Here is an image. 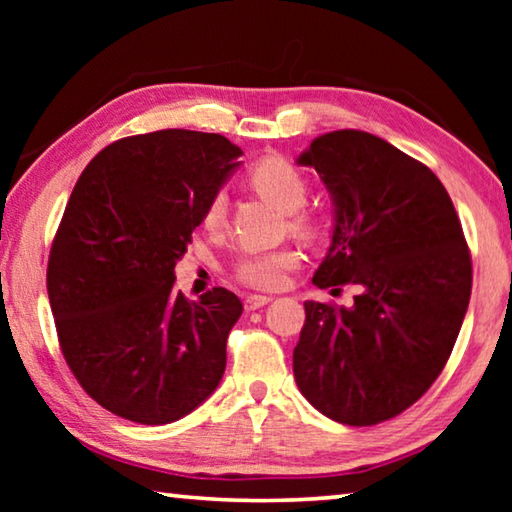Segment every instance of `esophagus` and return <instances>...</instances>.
<instances>
[{
	"label": "esophagus",
	"mask_w": 512,
	"mask_h": 512,
	"mask_svg": "<svg viewBox=\"0 0 512 512\" xmlns=\"http://www.w3.org/2000/svg\"><path fill=\"white\" fill-rule=\"evenodd\" d=\"M268 302H271V298H268V296H248L246 298V311L262 309L264 305H268Z\"/></svg>",
	"instance_id": "obj_1"
}]
</instances>
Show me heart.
Returning a JSON list of instances; mask_svg holds the SVG:
<instances>
[{
  "label": "heart",
  "mask_w": 512,
  "mask_h": 512,
  "mask_svg": "<svg viewBox=\"0 0 512 512\" xmlns=\"http://www.w3.org/2000/svg\"><path fill=\"white\" fill-rule=\"evenodd\" d=\"M248 183L255 192L275 205L284 214H296L307 203V180L302 173L282 158H264L248 171ZM228 214V201L223 194H214L205 205L203 225L207 230H219ZM291 228L300 235H311V223L302 216L291 221ZM298 264V253L293 248H273L248 253L237 262L235 275L241 284L257 291H275L287 282L289 271Z\"/></svg>",
  "instance_id": "1"
}]
</instances>
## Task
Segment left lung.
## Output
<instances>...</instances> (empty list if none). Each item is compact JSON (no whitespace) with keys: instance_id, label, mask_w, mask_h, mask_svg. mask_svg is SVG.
<instances>
[{"instance_id":"1","label":"left lung","mask_w":512,"mask_h":512,"mask_svg":"<svg viewBox=\"0 0 512 512\" xmlns=\"http://www.w3.org/2000/svg\"><path fill=\"white\" fill-rule=\"evenodd\" d=\"M296 164L332 198L318 289L357 284L352 307L305 302L293 375L307 402L350 427L391 420L429 391L452 354L472 262L447 189L377 135H318Z\"/></svg>"}]
</instances>
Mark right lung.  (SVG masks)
<instances>
[{
    "instance_id": "obj_1",
    "label": "right lung",
    "mask_w": 512,
    "mask_h": 512,
    "mask_svg": "<svg viewBox=\"0 0 512 512\" xmlns=\"http://www.w3.org/2000/svg\"><path fill=\"white\" fill-rule=\"evenodd\" d=\"M239 155L219 133L167 128L112 142L74 185L49 255V305L67 366L119 418L176 422L221 384L244 305L223 287L187 300L173 268Z\"/></svg>"
}]
</instances>
